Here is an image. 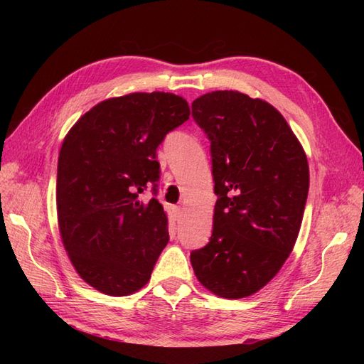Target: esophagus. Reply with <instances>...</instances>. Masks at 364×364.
Segmentation results:
<instances>
[{
    "mask_svg": "<svg viewBox=\"0 0 364 364\" xmlns=\"http://www.w3.org/2000/svg\"><path fill=\"white\" fill-rule=\"evenodd\" d=\"M173 213H175V219H176V220H180V219H181L183 208H181V206H175V208H173Z\"/></svg>",
    "mask_w": 364,
    "mask_h": 364,
    "instance_id": "1",
    "label": "esophagus"
}]
</instances>
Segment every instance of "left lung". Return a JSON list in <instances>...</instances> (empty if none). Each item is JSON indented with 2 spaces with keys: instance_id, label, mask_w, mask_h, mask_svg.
I'll list each match as a JSON object with an SVG mask.
<instances>
[{
  "instance_id": "left-lung-1",
  "label": "left lung",
  "mask_w": 364,
  "mask_h": 364,
  "mask_svg": "<svg viewBox=\"0 0 364 364\" xmlns=\"http://www.w3.org/2000/svg\"><path fill=\"white\" fill-rule=\"evenodd\" d=\"M192 117L211 142L218 202L210 242L191 252V264L215 296H252L296 244L310 188L306 154L259 98L215 90L192 103Z\"/></svg>"
}]
</instances>
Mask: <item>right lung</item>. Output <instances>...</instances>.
I'll use <instances>...</instances> for the list:
<instances>
[{
	"instance_id": "obj_1",
	"label": "right lung",
	"mask_w": 364,
	"mask_h": 364,
	"mask_svg": "<svg viewBox=\"0 0 364 364\" xmlns=\"http://www.w3.org/2000/svg\"><path fill=\"white\" fill-rule=\"evenodd\" d=\"M189 114L181 97L137 92L98 103L65 136L58 161L59 230L76 272L97 291L128 296L150 280L168 242L156 200V149Z\"/></svg>"
}]
</instances>
